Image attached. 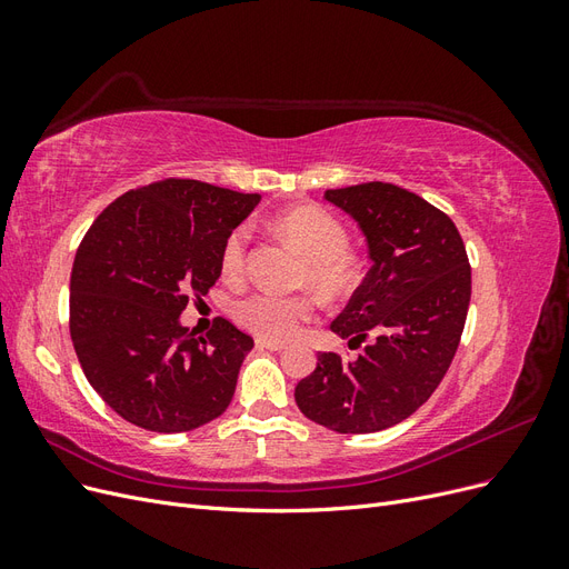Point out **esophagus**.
Here are the masks:
<instances>
[{"label":"esophagus","instance_id":"1","mask_svg":"<svg viewBox=\"0 0 569 569\" xmlns=\"http://www.w3.org/2000/svg\"><path fill=\"white\" fill-rule=\"evenodd\" d=\"M258 349H268V351H282L284 343L282 341H268V339H256Z\"/></svg>","mask_w":569,"mask_h":569}]
</instances>
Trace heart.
<instances>
[{
    "label": "heart",
    "instance_id": "b5f03b06",
    "mask_svg": "<svg viewBox=\"0 0 569 569\" xmlns=\"http://www.w3.org/2000/svg\"><path fill=\"white\" fill-rule=\"evenodd\" d=\"M278 228L308 261L303 282L313 284L327 297H343L358 282V268L349 253V230L322 206L303 203L274 220ZM249 228H234L220 253L222 278L237 282L247 272ZM318 303L313 297H282L272 291H256L237 301L234 320L247 332L268 341H289L316 320Z\"/></svg>",
    "mask_w": 569,
    "mask_h": 569
}]
</instances>
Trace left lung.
<instances>
[{"label":"left lung","mask_w":569,"mask_h":569,"mask_svg":"<svg viewBox=\"0 0 569 569\" xmlns=\"http://www.w3.org/2000/svg\"><path fill=\"white\" fill-rule=\"evenodd\" d=\"M363 230L372 268L330 325L356 360L318 353L295 389L299 410L339 435H368L410 418L449 370L468 318L472 272L453 220L389 182L327 189Z\"/></svg>","instance_id":"8db88e82"}]
</instances>
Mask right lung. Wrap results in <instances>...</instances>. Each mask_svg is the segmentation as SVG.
I'll use <instances>...</instances> for the list:
<instances>
[{
	"instance_id": "1",
	"label": "right lung",
	"mask_w": 569,
	"mask_h": 569,
	"mask_svg": "<svg viewBox=\"0 0 569 569\" xmlns=\"http://www.w3.org/2000/svg\"><path fill=\"white\" fill-rule=\"evenodd\" d=\"M258 194L168 178L97 216L71 272V339L84 377L120 418L149 432H189L226 412L253 339L218 318L197 337L189 297L220 278V253Z\"/></svg>"
}]
</instances>
